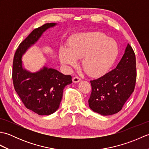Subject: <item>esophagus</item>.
<instances>
[{
	"label": "esophagus",
	"instance_id": "34e87169",
	"mask_svg": "<svg viewBox=\"0 0 149 149\" xmlns=\"http://www.w3.org/2000/svg\"><path fill=\"white\" fill-rule=\"evenodd\" d=\"M72 81L74 83H79V82H80L81 81V78H79V77H74L72 79Z\"/></svg>",
	"mask_w": 149,
	"mask_h": 149
}]
</instances>
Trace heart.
<instances>
[{
  "instance_id": "1",
  "label": "heart",
  "mask_w": 149,
  "mask_h": 149,
  "mask_svg": "<svg viewBox=\"0 0 149 149\" xmlns=\"http://www.w3.org/2000/svg\"><path fill=\"white\" fill-rule=\"evenodd\" d=\"M118 55V46L113 40L100 33L80 34L70 41L67 50L61 49L59 59L63 65L75 66L82 59L87 74L100 77L109 70Z\"/></svg>"
}]
</instances>
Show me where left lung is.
<instances>
[{"mask_svg":"<svg viewBox=\"0 0 149 149\" xmlns=\"http://www.w3.org/2000/svg\"><path fill=\"white\" fill-rule=\"evenodd\" d=\"M136 81L135 54L127 44L116 67L90 81L91 93L88 100L90 109L104 116L119 112L134 91Z\"/></svg>","mask_w":149,"mask_h":149,"instance_id":"1","label":"left lung"}]
</instances>
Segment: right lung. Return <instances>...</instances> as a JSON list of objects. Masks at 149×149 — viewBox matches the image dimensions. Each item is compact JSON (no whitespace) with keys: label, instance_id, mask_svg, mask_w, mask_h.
I'll use <instances>...</instances> for the list:
<instances>
[{"label":"right lung","instance_id":"add662e5","mask_svg":"<svg viewBox=\"0 0 149 149\" xmlns=\"http://www.w3.org/2000/svg\"><path fill=\"white\" fill-rule=\"evenodd\" d=\"M56 25L45 24L33 30L19 45L13 63L12 78L16 92L27 109L39 115H49L56 111L63 90L72 83V77L45 66L36 72H30L23 67L22 58L47 29Z\"/></svg>","mask_w":149,"mask_h":149}]
</instances>
